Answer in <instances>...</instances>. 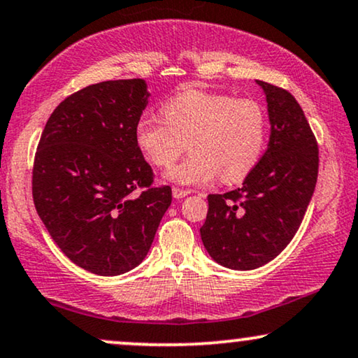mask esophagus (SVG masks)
Segmentation results:
<instances>
[{"mask_svg":"<svg viewBox=\"0 0 358 358\" xmlns=\"http://www.w3.org/2000/svg\"><path fill=\"white\" fill-rule=\"evenodd\" d=\"M189 194V190H184V189H179V187H173V196L174 199H182Z\"/></svg>","mask_w":358,"mask_h":358,"instance_id":"obj_1","label":"esophagus"}]
</instances>
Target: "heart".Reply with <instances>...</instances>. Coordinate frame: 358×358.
<instances>
[{
    "label": "heart",
    "instance_id": "b5f03b06",
    "mask_svg": "<svg viewBox=\"0 0 358 358\" xmlns=\"http://www.w3.org/2000/svg\"><path fill=\"white\" fill-rule=\"evenodd\" d=\"M162 115L164 120L141 115L134 143L157 168H169L189 143L190 156L169 171V179L178 184H208L219 176L224 182H236L263 155L266 113L252 99L189 88L162 106Z\"/></svg>",
    "mask_w": 358,
    "mask_h": 358
}]
</instances>
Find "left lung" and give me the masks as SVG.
Wrapping results in <instances>:
<instances>
[{"label": "left lung", "mask_w": 358, "mask_h": 358, "mask_svg": "<svg viewBox=\"0 0 358 358\" xmlns=\"http://www.w3.org/2000/svg\"><path fill=\"white\" fill-rule=\"evenodd\" d=\"M268 101V150L243 180L207 197L201 229L208 255L230 270H255L276 258L298 231L314 194L319 148L304 111L285 88L258 80Z\"/></svg>", "instance_id": "obj_1"}]
</instances>
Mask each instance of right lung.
Wrapping results in <instances>:
<instances>
[{"label":"right lung","instance_id":"obj_1","mask_svg":"<svg viewBox=\"0 0 358 358\" xmlns=\"http://www.w3.org/2000/svg\"><path fill=\"white\" fill-rule=\"evenodd\" d=\"M143 78L88 85L52 111L34 156L32 199L66 257L100 276L138 266L173 201L134 143Z\"/></svg>","mask_w":358,"mask_h":358}]
</instances>
